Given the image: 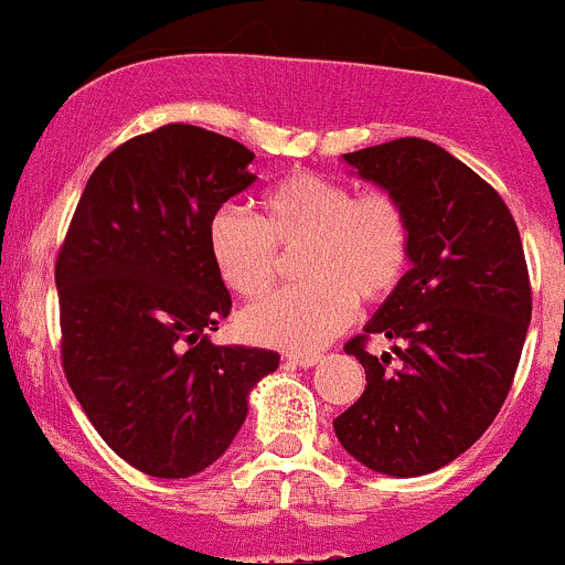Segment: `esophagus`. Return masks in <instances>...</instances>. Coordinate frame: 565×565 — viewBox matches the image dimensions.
Instances as JSON below:
<instances>
[{"label":"esophagus","instance_id":"34e87169","mask_svg":"<svg viewBox=\"0 0 565 565\" xmlns=\"http://www.w3.org/2000/svg\"><path fill=\"white\" fill-rule=\"evenodd\" d=\"M284 359L289 361V364H298V366H315L320 364L322 355L320 353H287Z\"/></svg>","mask_w":565,"mask_h":565}]
</instances>
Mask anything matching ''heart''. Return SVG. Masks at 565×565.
I'll return each instance as SVG.
<instances>
[{
    "label": "heart",
    "instance_id": "obj_1",
    "mask_svg": "<svg viewBox=\"0 0 565 565\" xmlns=\"http://www.w3.org/2000/svg\"><path fill=\"white\" fill-rule=\"evenodd\" d=\"M212 265L232 292L256 298L276 273V248L298 250V287L278 289L239 315L250 342L322 348L364 303L383 300L408 265L411 228L388 193L355 195L348 184L295 173L262 199V223L226 204L206 223Z\"/></svg>",
    "mask_w": 565,
    "mask_h": 565
}]
</instances>
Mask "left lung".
<instances>
[{
	"mask_svg": "<svg viewBox=\"0 0 565 565\" xmlns=\"http://www.w3.org/2000/svg\"><path fill=\"white\" fill-rule=\"evenodd\" d=\"M342 160L399 201L411 267L364 337L344 344L366 386L333 430L372 472L419 478L467 452L511 392L533 315L522 237L500 193L430 140L403 137ZM370 332L395 342L394 367L365 353Z\"/></svg>",
	"mask_w": 565,
	"mask_h": 565,
	"instance_id": "left-lung-1",
	"label": "left lung"
}]
</instances>
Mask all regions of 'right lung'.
Returning <instances> with one entry per match:
<instances>
[{"label":"right lung","instance_id":"add662e5","mask_svg":"<svg viewBox=\"0 0 565 565\" xmlns=\"http://www.w3.org/2000/svg\"><path fill=\"white\" fill-rule=\"evenodd\" d=\"M254 151L168 124L98 162L60 248L63 370L109 450L151 478L215 463L278 353L221 348L232 311L212 265L210 217L256 182Z\"/></svg>","mask_w":565,"mask_h":565}]
</instances>
